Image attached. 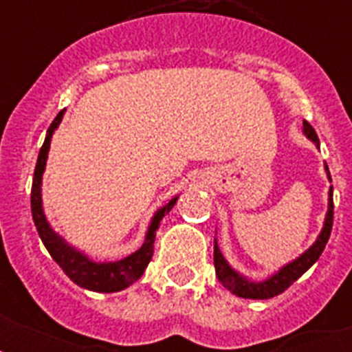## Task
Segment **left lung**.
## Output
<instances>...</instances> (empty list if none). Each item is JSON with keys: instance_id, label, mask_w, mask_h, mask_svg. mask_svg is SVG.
I'll return each mask as SVG.
<instances>
[{"instance_id": "obj_1", "label": "left lung", "mask_w": 352, "mask_h": 352, "mask_svg": "<svg viewBox=\"0 0 352 352\" xmlns=\"http://www.w3.org/2000/svg\"><path fill=\"white\" fill-rule=\"evenodd\" d=\"M303 133H305V137L309 138V140H312V142L316 144V148H320V138H318L314 127H312L307 120H303ZM325 171H327L329 181H331V173H329L327 164H325ZM333 186H331V190H329L327 215H325V223H323V228L322 232H320V235H318V239L314 241L311 248H307L300 257H296L294 261L287 263L285 267L279 268L278 272L272 274L270 278L263 279V281H252V279L245 278V276L237 272V270H234L225 259V256L221 254L219 246H217V239H215V274H217V278H219V281L223 283V287L230 290L232 294L239 296V298H246V300H268V298H274V296L285 292L290 285L294 283L296 279L301 278V276L318 261V257L322 256L323 248L327 245L329 235H331V230H333Z\"/></svg>"}]
</instances>
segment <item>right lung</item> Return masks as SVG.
I'll return each mask as SVG.
<instances>
[{
    "label": "right lung",
    "instance_id": "add662e5",
    "mask_svg": "<svg viewBox=\"0 0 352 352\" xmlns=\"http://www.w3.org/2000/svg\"><path fill=\"white\" fill-rule=\"evenodd\" d=\"M63 113H65V109L58 113L56 118L49 126L45 142H43L40 155H38L34 181H32V192H30L32 219H34L36 230L40 234L41 241H43V245L49 250L51 257L62 267V270L67 274V278L73 283H76L82 289L93 290V292H118V290L127 289L129 285L135 283L144 274L148 263L151 261V256H153L155 234L159 230L160 221L173 208V204L177 203L179 197H173L170 203L164 204L162 208L155 212V215L151 217V223L148 226V234H146L142 246L137 252H133L127 257L120 259V261H93L89 256H85L84 252L76 250L73 245H69L62 235H58L56 232L52 230V226L49 225V221L45 217V212H43V204H41V177H43V171H45L47 155H49V148H51L52 133L56 131V127L60 126Z\"/></svg>",
    "mask_w": 352,
    "mask_h": 352
}]
</instances>
